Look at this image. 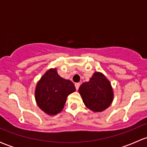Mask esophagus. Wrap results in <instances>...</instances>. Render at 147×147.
I'll return each mask as SVG.
<instances>
[{
	"mask_svg": "<svg viewBox=\"0 0 147 147\" xmlns=\"http://www.w3.org/2000/svg\"><path fill=\"white\" fill-rule=\"evenodd\" d=\"M75 88H76V90H78V89H79L80 86V84L79 82L75 83Z\"/></svg>",
	"mask_w": 147,
	"mask_h": 147,
	"instance_id": "esophagus-1",
	"label": "esophagus"
}]
</instances>
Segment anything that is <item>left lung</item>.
Segmentation results:
<instances>
[{"instance_id":"left-lung-1","label":"left lung","mask_w":147,"mask_h":147,"mask_svg":"<svg viewBox=\"0 0 147 147\" xmlns=\"http://www.w3.org/2000/svg\"><path fill=\"white\" fill-rule=\"evenodd\" d=\"M79 92L85 106L94 112L105 110L113 100L110 82L100 72H94L89 82L81 84Z\"/></svg>"}]
</instances>
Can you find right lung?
<instances>
[{"label": "right lung", "instance_id": "right-lung-1", "mask_svg": "<svg viewBox=\"0 0 147 147\" xmlns=\"http://www.w3.org/2000/svg\"><path fill=\"white\" fill-rule=\"evenodd\" d=\"M75 91L73 83L61 78L56 69H50L37 84L35 100L43 112L55 115L61 112L67 96Z\"/></svg>", "mask_w": 147, "mask_h": 147}]
</instances>
